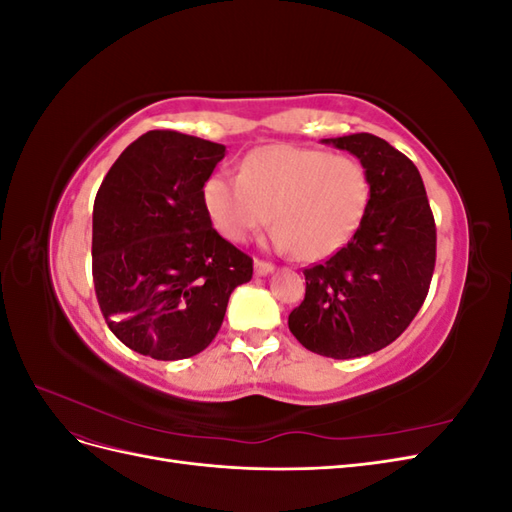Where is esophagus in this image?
<instances>
[{
	"label": "esophagus",
	"instance_id": "esophagus-1",
	"mask_svg": "<svg viewBox=\"0 0 512 512\" xmlns=\"http://www.w3.org/2000/svg\"><path fill=\"white\" fill-rule=\"evenodd\" d=\"M273 265L271 262H265V260H254V271H256V275L258 277H265V275H269V273H273Z\"/></svg>",
	"mask_w": 512,
	"mask_h": 512
}]
</instances>
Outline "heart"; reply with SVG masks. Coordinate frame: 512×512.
<instances>
[{
	"label": "heart",
	"instance_id": "b5f03b06",
	"mask_svg": "<svg viewBox=\"0 0 512 512\" xmlns=\"http://www.w3.org/2000/svg\"><path fill=\"white\" fill-rule=\"evenodd\" d=\"M203 200L226 239H247L271 215V243L277 250L320 260L356 235L369 207V179L348 156L269 145L243 160L241 175L213 173L203 185Z\"/></svg>",
	"mask_w": 512,
	"mask_h": 512
}]
</instances>
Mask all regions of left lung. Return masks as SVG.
I'll return each mask as SVG.
<instances>
[{
    "label": "left lung",
    "instance_id": "1",
    "mask_svg": "<svg viewBox=\"0 0 512 512\" xmlns=\"http://www.w3.org/2000/svg\"><path fill=\"white\" fill-rule=\"evenodd\" d=\"M350 151L369 179L356 235L327 262L305 269V299L288 316L299 342L331 359L378 352L408 329L436 267V222L418 168L380 136L322 138Z\"/></svg>",
    "mask_w": 512,
    "mask_h": 512
}]
</instances>
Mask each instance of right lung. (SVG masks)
Wrapping results in <instances>:
<instances>
[{
  "mask_svg": "<svg viewBox=\"0 0 512 512\" xmlns=\"http://www.w3.org/2000/svg\"><path fill=\"white\" fill-rule=\"evenodd\" d=\"M226 147L151 130L123 149L94 203V286L119 342L158 361L203 352L252 258L213 228L203 185Z\"/></svg>",
  "mask_w": 512,
  "mask_h": 512,
  "instance_id": "add662e5",
  "label": "right lung"
}]
</instances>
